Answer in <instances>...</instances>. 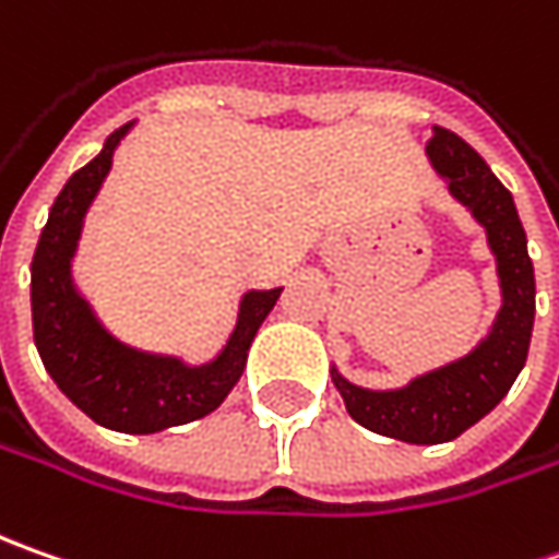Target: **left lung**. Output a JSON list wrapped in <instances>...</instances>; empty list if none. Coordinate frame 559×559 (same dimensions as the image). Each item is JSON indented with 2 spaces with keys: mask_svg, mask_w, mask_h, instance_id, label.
Masks as SVG:
<instances>
[{
  "mask_svg": "<svg viewBox=\"0 0 559 559\" xmlns=\"http://www.w3.org/2000/svg\"><path fill=\"white\" fill-rule=\"evenodd\" d=\"M426 155L444 177L448 192L485 226L488 248L498 261L501 311L469 355L417 376L401 389H360L333 367L335 389L345 397L352 419L370 432L411 444L457 439L488 411H495L526 367L535 323V270L513 195L479 158V152L444 127H432Z\"/></svg>",
  "mask_w": 559,
  "mask_h": 559,
  "instance_id": "left-lung-1",
  "label": "left lung"
}]
</instances>
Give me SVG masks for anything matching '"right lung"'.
<instances>
[{"instance_id": "obj_1", "label": "right lung", "mask_w": 559, "mask_h": 559, "mask_svg": "<svg viewBox=\"0 0 559 559\" xmlns=\"http://www.w3.org/2000/svg\"><path fill=\"white\" fill-rule=\"evenodd\" d=\"M130 127L133 123H123L105 140L102 152L64 183L49 211L31 264L33 342L55 385L86 417L115 432L152 436L207 417L224 404L246 370L254 335L283 289L246 292L224 352L199 367L183 364L180 357L130 348L98 323L90 301L76 292L71 261L83 217Z\"/></svg>"}]
</instances>
